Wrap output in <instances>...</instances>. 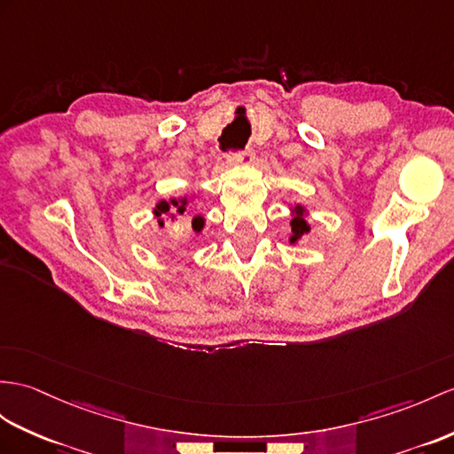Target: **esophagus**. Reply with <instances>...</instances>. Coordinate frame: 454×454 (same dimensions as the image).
I'll list each match as a JSON object with an SVG mask.
<instances>
[{
    "label": "esophagus",
    "instance_id": "esophagus-1",
    "mask_svg": "<svg viewBox=\"0 0 454 454\" xmlns=\"http://www.w3.org/2000/svg\"><path fill=\"white\" fill-rule=\"evenodd\" d=\"M227 158H229L231 163L250 165L252 160H254V152H252V148H247V150H242V152H239V153H229Z\"/></svg>",
    "mask_w": 454,
    "mask_h": 454
}]
</instances>
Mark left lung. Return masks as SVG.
<instances>
[{"mask_svg": "<svg viewBox=\"0 0 454 454\" xmlns=\"http://www.w3.org/2000/svg\"><path fill=\"white\" fill-rule=\"evenodd\" d=\"M291 212V237H289V242L294 247L298 240H301L304 235L310 233V225H308L306 221V215H308V207L302 206V204H294L289 207Z\"/></svg>", "mask_w": 454, "mask_h": 454, "instance_id": "obj_1", "label": "left lung"}]
</instances>
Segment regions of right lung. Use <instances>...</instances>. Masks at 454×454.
Here are the masks:
<instances>
[{
  "instance_id": "obj_1",
  "label": "right lung",
  "mask_w": 454,
  "mask_h": 454,
  "mask_svg": "<svg viewBox=\"0 0 454 454\" xmlns=\"http://www.w3.org/2000/svg\"><path fill=\"white\" fill-rule=\"evenodd\" d=\"M192 202V196H181V198H169V200H158L156 206L152 207V214L156 217L158 225L163 227L165 219H175L176 215H183L186 207ZM192 229L202 231L204 229V215H194L192 217Z\"/></svg>"
}]
</instances>
